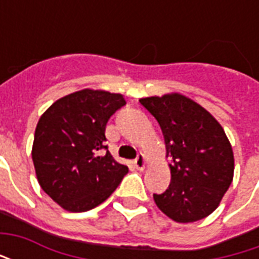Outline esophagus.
I'll return each mask as SVG.
<instances>
[{
  "mask_svg": "<svg viewBox=\"0 0 259 259\" xmlns=\"http://www.w3.org/2000/svg\"><path fill=\"white\" fill-rule=\"evenodd\" d=\"M133 163H135L136 169H140V170H143V169L146 168V165H147L146 155H144V154H139Z\"/></svg>",
  "mask_w": 259,
  "mask_h": 259,
  "instance_id": "obj_1",
  "label": "esophagus"
}]
</instances>
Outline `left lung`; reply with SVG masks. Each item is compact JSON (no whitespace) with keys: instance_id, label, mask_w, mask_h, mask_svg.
<instances>
[{"instance_id":"left-lung-1","label":"left lung","mask_w":259,"mask_h":259,"mask_svg":"<svg viewBox=\"0 0 259 259\" xmlns=\"http://www.w3.org/2000/svg\"><path fill=\"white\" fill-rule=\"evenodd\" d=\"M140 102L161 126L166 157L170 158V185L162 194H154L157 206L179 223L211 215L234 172L232 144L221 123L179 93L146 97Z\"/></svg>"}]
</instances>
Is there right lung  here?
I'll use <instances>...</instances> for the list:
<instances>
[{
    "label": "right lung",
    "mask_w": 259,
    "mask_h": 259,
    "mask_svg": "<svg viewBox=\"0 0 259 259\" xmlns=\"http://www.w3.org/2000/svg\"><path fill=\"white\" fill-rule=\"evenodd\" d=\"M126 104L122 94L74 91L42 113L31 148L41 189L69 212L90 211L107 200L129 169L104 146L108 119Z\"/></svg>",
    "instance_id": "right-lung-1"
}]
</instances>
